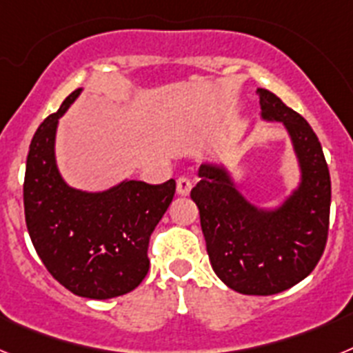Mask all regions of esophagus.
Here are the masks:
<instances>
[{
  "instance_id": "1",
  "label": "esophagus",
  "mask_w": 353,
  "mask_h": 353,
  "mask_svg": "<svg viewBox=\"0 0 353 353\" xmlns=\"http://www.w3.org/2000/svg\"><path fill=\"white\" fill-rule=\"evenodd\" d=\"M191 189H192V182L189 179L180 176V179L176 180V192H179L180 196H189Z\"/></svg>"
}]
</instances>
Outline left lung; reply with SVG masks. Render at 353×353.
Instances as JSON below:
<instances>
[{
    "label": "left lung",
    "mask_w": 353,
    "mask_h": 353,
    "mask_svg": "<svg viewBox=\"0 0 353 353\" xmlns=\"http://www.w3.org/2000/svg\"><path fill=\"white\" fill-rule=\"evenodd\" d=\"M260 120L285 127L299 182L276 205L261 207L240 191L226 164L203 162L191 198L199 210L212 269L228 288L274 295L301 283L322 256L329 232L330 174L316 134L279 97L263 88Z\"/></svg>",
    "instance_id": "obj_1"
}]
</instances>
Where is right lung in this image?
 Returning a JSON list of instances; mask_svg holds the SVG:
<instances>
[{"label":"right lung","instance_id":"1","mask_svg":"<svg viewBox=\"0 0 353 353\" xmlns=\"http://www.w3.org/2000/svg\"><path fill=\"white\" fill-rule=\"evenodd\" d=\"M81 93L83 88L72 92L31 139L24 215L33 248L56 281L79 297L105 301L132 292L145 279L150 235L176 183L125 179L104 191L68 185L56 161V132Z\"/></svg>","mask_w":353,"mask_h":353}]
</instances>
